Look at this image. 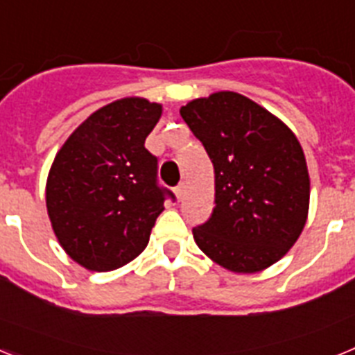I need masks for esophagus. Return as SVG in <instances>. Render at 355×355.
I'll return each mask as SVG.
<instances>
[{
	"mask_svg": "<svg viewBox=\"0 0 355 355\" xmlns=\"http://www.w3.org/2000/svg\"><path fill=\"white\" fill-rule=\"evenodd\" d=\"M174 193H175V197H178V200H181L183 199V193H184V184L181 183V184H178V187H175V190H174Z\"/></svg>",
	"mask_w": 355,
	"mask_h": 355,
	"instance_id": "1",
	"label": "esophagus"
}]
</instances>
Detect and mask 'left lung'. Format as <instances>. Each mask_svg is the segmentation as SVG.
<instances>
[{"mask_svg": "<svg viewBox=\"0 0 355 355\" xmlns=\"http://www.w3.org/2000/svg\"><path fill=\"white\" fill-rule=\"evenodd\" d=\"M215 168V208L192 229L199 249L236 274L265 270L306 225L309 174L299 140L268 110L236 92L181 106Z\"/></svg>", "mask_w": 355, "mask_h": 355, "instance_id": "1", "label": "left lung"}]
</instances>
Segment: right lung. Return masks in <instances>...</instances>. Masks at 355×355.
Instances as JSON below:
<instances>
[{"label": "right lung", "mask_w": 355, "mask_h": 355, "mask_svg": "<svg viewBox=\"0 0 355 355\" xmlns=\"http://www.w3.org/2000/svg\"><path fill=\"white\" fill-rule=\"evenodd\" d=\"M162 105L124 97L94 112L62 146L46 184L53 231L65 252L94 272L121 268L147 247L174 193L158 184L146 149Z\"/></svg>", "instance_id": "right-lung-1"}]
</instances>
